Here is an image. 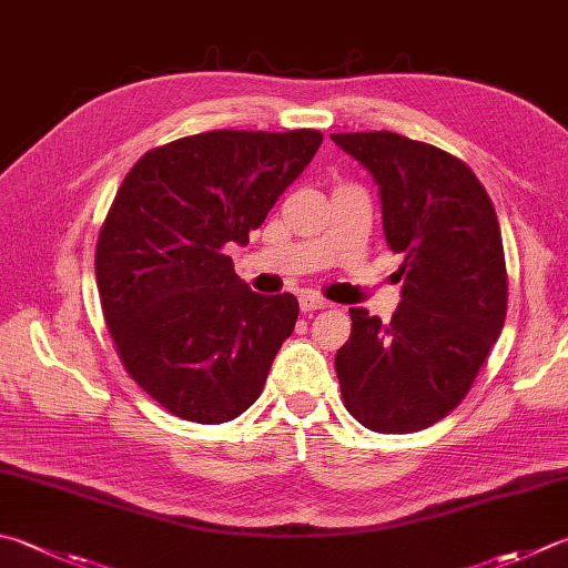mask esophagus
Returning a JSON list of instances; mask_svg holds the SVG:
<instances>
[{
  "instance_id": "obj_1",
  "label": "esophagus",
  "mask_w": 568,
  "mask_h": 568,
  "mask_svg": "<svg viewBox=\"0 0 568 568\" xmlns=\"http://www.w3.org/2000/svg\"><path fill=\"white\" fill-rule=\"evenodd\" d=\"M298 306H302L304 314H314V312H318V308H326L328 302L316 294H302L298 296Z\"/></svg>"
}]
</instances>
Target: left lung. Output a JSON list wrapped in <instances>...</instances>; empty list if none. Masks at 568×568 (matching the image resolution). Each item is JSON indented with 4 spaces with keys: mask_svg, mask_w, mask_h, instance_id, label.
I'll list each match as a JSON object with an SVG mask.
<instances>
[{
    "mask_svg": "<svg viewBox=\"0 0 568 568\" xmlns=\"http://www.w3.org/2000/svg\"><path fill=\"white\" fill-rule=\"evenodd\" d=\"M331 141L376 180L385 242L403 254L388 324L351 308L336 353L341 395L373 433H417L457 408L505 326L497 212L473 170L440 148L390 131Z\"/></svg>",
    "mask_w": 568,
    "mask_h": 568,
    "instance_id": "left-lung-1",
    "label": "left lung"
}]
</instances>
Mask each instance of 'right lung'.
<instances>
[{"label":"right lung","mask_w":568,"mask_h":568,"mask_svg":"<svg viewBox=\"0 0 568 568\" xmlns=\"http://www.w3.org/2000/svg\"><path fill=\"white\" fill-rule=\"evenodd\" d=\"M318 131H210L148 151L95 244V282L118 356L183 420L220 425L260 398L298 302L256 294L227 244H247L312 163Z\"/></svg>","instance_id":"obj_1"}]
</instances>
